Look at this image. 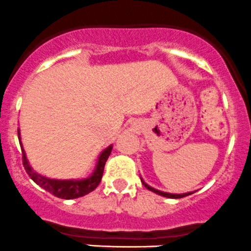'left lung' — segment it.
<instances>
[{"mask_svg":"<svg viewBox=\"0 0 251 251\" xmlns=\"http://www.w3.org/2000/svg\"><path fill=\"white\" fill-rule=\"evenodd\" d=\"M143 185H144L145 187L148 188V190L152 191V192L157 193V195H160V196H164V197H169V199H182V197H185V196H188V195H191V193H192V192H188V193H182V195H175V193H168V192H163V191L155 190V188L148 186L147 183L144 182V181H143Z\"/></svg>","mask_w":251,"mask_h":251,"instance_id":"8db88e82","label":"left lung"}]
</instances>
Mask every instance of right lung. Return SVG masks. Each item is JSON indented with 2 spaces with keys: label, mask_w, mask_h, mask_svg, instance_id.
Here are the masks:
<instances>
[{
  "label": "right lung",
  "mask_w": 251,
  "mask_h": 251,
  "mask_svg": "<svg viewBox=\"0 0 251 251\" xmlns=\"http://www.w3.org/2000/svg\"><path fill=\"white\" fill-rule=\"evenodd\" d=\"M18 139L21 143V134L18 132ZM22 149V160H23V166H25V171L29 175V177L34 181L37 185H39L40 187L44 188L45 191H48L49 193L54 195L55 197L64 200H73L77 199V197H82V196L87 195V193L92 192L97 186L101 182L102 175H103L104 165H106V161L108 159L109 154L112 151V145H109L107 149H104L101 152L99 157V161H97L96 169H95L94 174H92L90 177L85 178V180H54V178L45 177V176L39 175L35 171H33V169L30 168L29 164H28L27 156H25V152L23 150V147H21Z\"/></svg>",
  "instance_id": "1"
}]
</instances>
